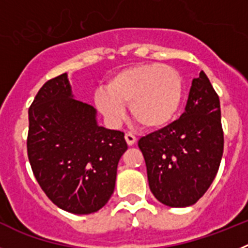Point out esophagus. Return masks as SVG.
I'll return each instance as SVG.
<instances>
[{
  "instance_id": "1",
  "label": "esophagus",
  "mask_w": 248,
  "mask_h": 248,
  "mask_svg": "<svg viewBox=\"0 0 248 248\" xmlns=\"http://www.w3.org/2000/svg\"><path fill=\"white\" fill-rule=\"evenodd\" d=\"M125 140H126V144H128L129 146H131L135 144V141H137V138H135V135L131 134V133H126Z\"/></svg>"
}]
</instances>
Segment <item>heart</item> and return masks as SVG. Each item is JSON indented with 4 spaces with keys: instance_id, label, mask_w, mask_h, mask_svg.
Returning <instances> with one entry per match:
<instances>
[{
    "instance_id": "obj_1",
    "label": "heart",
    "mask_w": 248,
    "mask_h": 248,
    "mask_svg": "<svg viewBox=\"0 0 248 248\" xmlns=\"http://www.w3.org/2000/svg\"><path fill=\"white\" fill-rule=\"evenodd\" d=\"M95 92L98 110L113 125L124 117L129 104L131 117L150 130L165 128L176 117L184 97L180 73L161 63H144L122 69Z\"/></svg>"
}]
</instances>
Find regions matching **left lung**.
Wrapping results in <instances>:
<instances>
[{"label": "left lung", "instance_id": "8db88e82", "mask_svg": "<svg viewBox=\"0 0 248 248\" xmlns=\"http://www.w3.org/2000/svg\"><path fill=\"white\" fill-rule=\"evenodd\" d=\"M138 145L145 159L149 187L160 202L186 207L202 198L223 153L220 99L202 71L192 79L183 115L143 137Z\"/></svg>", "mask_w": 248, "mask_h": 248}]
</instances>
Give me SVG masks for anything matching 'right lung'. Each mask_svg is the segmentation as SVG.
<instances>
[{
	"mask_svg": "<svg viewBox=\"0 0 248 248\" xmlns=\"http://www.w3.org/2000/svg\"><path fill=\"white\" fill-rule=\"evenodd\" d=\"M97 110L73 98L67 73L49 79L28 109L27 153L37 183L54 205L87 215L108 202L124 133L98 125Z\"/></svg>",
	"mask_w": 248,
	"mask_h": 248,
	"instance_id": "1",
	"label": "right lung"
}]
</instances>
